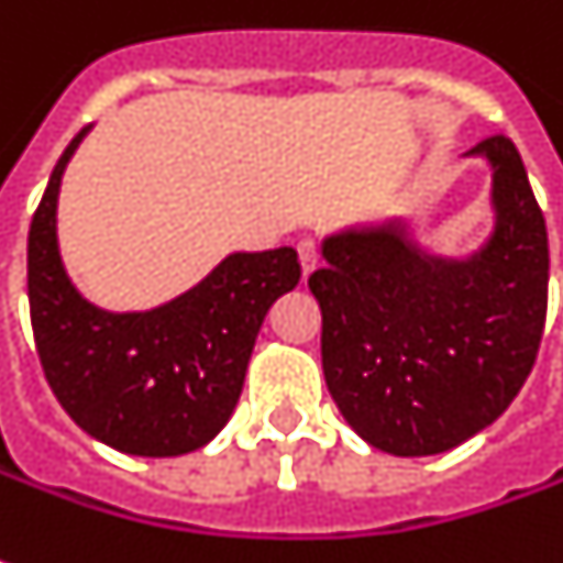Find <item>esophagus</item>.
Here are the masks:
<instances>
[{
  "mask_svg": "<svg viewBox=\"0 0 563 563\" xmlns=\"http://www.w3.org/2000/svg\"><path fill=\"white\" fill-rule=\"evenodd\" d=\"M297 254H300L303 275H309L319 266V244H316V238H300V241H297Z\"/></svg>",
  "mask_w": 563,
  "mask_h": 563,
  "instance_id": "34e87169",
  "label": "esophagus"
}]
</instances>
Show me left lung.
I'll list each match as a JSON object with an SVG mask.
<instances>
[{"label": "left lung", "instance_id": "left-lung-1", "mask_svg": "<svg viewBox=\"0 0 563 563\" xmlns=\"http://www.w3.org/2000/svg\"><path fill=\"white\" fill-rule=\"evenodd\" d=\"M493 161L496 235L467 263L421 256L399 229L328 238L309 275L325 384L350 428L394 455H437L493 424L537 362L549 309V235L508 135Z\"/></svg>", "mask_w": 563, "mask_h": 563}]
</instances>
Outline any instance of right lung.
I'll use <instances>...</instances> for the list:
<instances>
[{
    "label": "right lung",
    "instance_id": "1",
    "mask_svg": "<svg viewBox=\"0 0 563 563\" xmlns=\"http://www.w3.org/2000/svg\"><path fill=\"white\" fill-rule=\"evenodd\" d=\"M52 169L26 238V294L36 353L62 409L108 446L167 459L210 443L235 409L256 331L300 282L294 247L235 254L173 303L104 312L70 285L55 207L79 139Z\"/></svg>",
    "mask_w": 563,
    "mask_h": 563
}]
</instances>
